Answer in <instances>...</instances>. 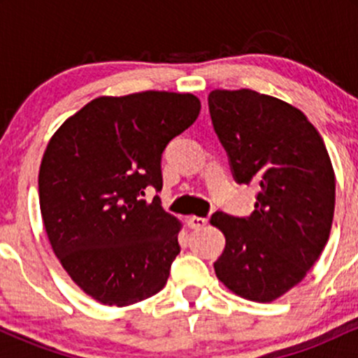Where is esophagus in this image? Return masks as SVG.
I'll return each instance as SVG.
<instances>
[{
	"label": "esophagus",
	"mask_w": 358,
	"mask_h": 358,
	"mask_svg": "<svg viewBox=\"0 0 358 358\" xmlns=\"http://www.w3.org/2000/svg\"><path fill=\"white\" fill-rule=\"evenodd\" d=\"M187 224H188V227H190V229H203L205 225L208 224V219H205V217L192 215V217H188Z\"/></svg>",
	"instance_id": "esophagus-1"
}]
</instances>
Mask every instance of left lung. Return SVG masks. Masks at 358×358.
I'll use <instances>...</instances> for the list:
<instances>
[{"instance_id":"8db88e82","label":"left lung","mask_w":358,"mask_h":358,"mask_svg":"<svg viewBox=\"0 0 358 358\" xmlns=\"http://www.w3.org/2000/svg\"><path fill=\"white\" fill-rule=\"evenodd\" d=\"M208 109L236 182L259 188L249 217L212 215L225 236L213 268L237 296L271 303L303 281L327 245L334 166L316 127L285 101L250 89H215Z\"/></svg>"}]
</instances>
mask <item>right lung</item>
Segmentation results:
<instances>
[{"instance_id": "add662e5", "label": "right lung", "mask_w": 358, "mask_h": 358, "mask_svg": "<svg viewBox=\"0 0 358 358\" xmlns=\"http://www.w3.org/2000/svg\"><path fill=\"white\" fill-rule=\"evenodd\" d=\"M199 113L193 94L102 96L48 141L38 173L45 232L72 281L102 305H133L166 285L182 222L146 190H162L163 151Z\"/></svg>"}]
</instances>
